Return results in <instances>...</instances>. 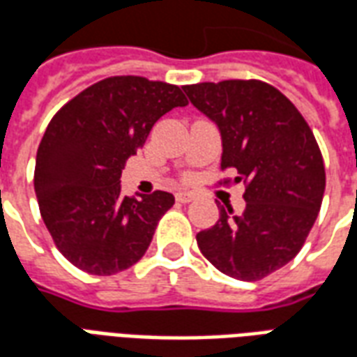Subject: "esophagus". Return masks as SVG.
<instances>
[{"label":"esophagus","instance_id":"34e87169","mask_svg":"<svg viewBox=\"0 0 357 357\" xmlns=\"http://www.w3.org/2000/svg\"><path fill=\"white\" fill-rule=\"evenodd\" d=\"M176 201H178V202H191V201H195V195L193 193H185V191H179V193H176Z\"/></svg>","mask_w":357,"mask_h":357}]
</instances>
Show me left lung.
Returning <instances> with one entry per match:
<instances>
[{"label":"left lung","instance_id":"obj_1","mask_svg":"<svg viewBox=\"0 0 357 357\" xmlns=\"http://www.w3.org/2000/svg\"><path fill=\"white\" fill-rule=\"evenodd\" d=\"M183 91L216 124L222 166L247 183L243 214L222 206L197 245L225 275L262 279L291 262L314 227L325 193L321 151L298 109L266 82H204Z\"/></svg>","mask_w":357,"mask_h":357}]
</instances>
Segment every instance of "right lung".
<instances>
[{
	"label": "right lung",
	"mask_w": 357,
	"mask_h": 357,
	"mask_svg": "<svg viewBox=\"0 0 357 357\" xmlns=\"http://www.w3.org/2000/svg\"><path fill=\"white\" fill-rule=\"evenodd\" d=\"M185 105L178 86L112 76L53 116L36 155L34 189L43 224L76 268L112 275L147 252L174 195L124 197L120 176L156 120Z\"/></svg>",
	"instance_id": "1"
}]
</instances>
